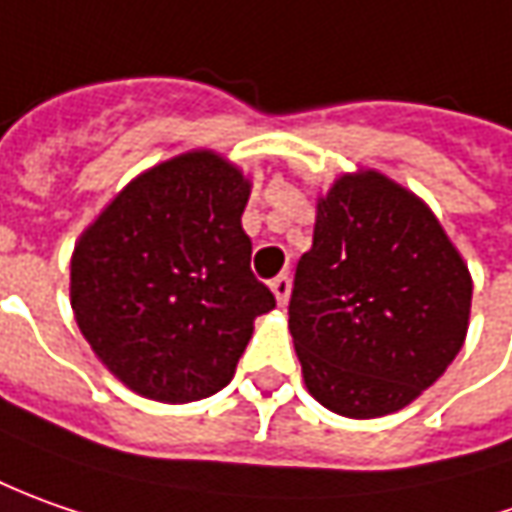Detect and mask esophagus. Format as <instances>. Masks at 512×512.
<instances>
[{
  "mask_svg": "<svg viewBox=\"0 0 512 512\" xmlns=\"http://www.w3.org/2000/svg\"><path fill=\"white\" fill-rule=\"evenodd\" d=\"M272 291H274V297H277V303H280V306H286V300H289V291H291L289 274H277V277L272 280Z\"/></svg>",
  "mask_w": 512,
  "mask_h": 512,
  "instance_id": "obj_1",
  "label": "esophagus"
}]
</instances>
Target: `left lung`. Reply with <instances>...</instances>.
Wrapping results in <instances>:
<instances>
[{
  "label": "left lung",
  "mask_w": 512,
  "mask_h": 512,
  "mask_svg": "<svg viewBox=\"0 0 512 512\" xmlns=\"http://www.w3.org/2000/svg\"><path fill=\"white\" fill-rule=\"evenodd\" d=\"M473 283L433 212L379 172L317 203L297 260L289 331L311 397L354 419L394 414L465 343Z\"/></svg>",
  "instance_id": "1"
}]
</instances>
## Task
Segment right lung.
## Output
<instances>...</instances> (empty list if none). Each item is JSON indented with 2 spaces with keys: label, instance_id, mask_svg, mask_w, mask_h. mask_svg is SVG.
Instances as JSON below:
<instances>
[{
  "label": "right lung",
  "instance_id": "1",
  "mask_svg": "<svg viewBox=\"0 0 512 512\" xmlns=\"http://www.w3.org/2000/svg\"><path fill=\"white\" fill-rule=\"evenodd\" d=\"M249 181L215 152L135 178L81 235L70 303L84 340L124 385L158 402L218 394L274 294L240 226Z\"/></svg>",
  "mask_w": 512,
  "mask_h": 512
}]
</instances>
